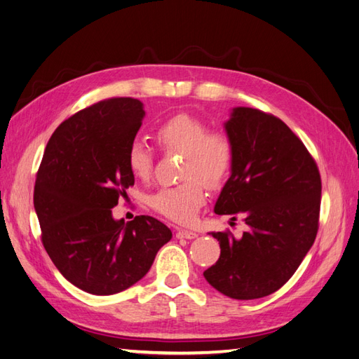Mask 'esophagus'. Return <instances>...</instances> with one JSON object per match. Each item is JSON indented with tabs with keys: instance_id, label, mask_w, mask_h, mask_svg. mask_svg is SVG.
<instances>
[{
	"instance_id": "34e87169",
	"label": "esophagus",
	"mask_w": 359,
	"mask_h": 359,
	"mask_svg": "<svg viewBox=\"0 0 359 359\" xmlns=\"http://www.w3.org/2000/svg\"><path fill=\"white\" fill-rule=\"evenodd\" d=\"M176 236L179 240H194V238H197V233L192 231H185V229H179Z\"/></svg>"
}]
</instances>
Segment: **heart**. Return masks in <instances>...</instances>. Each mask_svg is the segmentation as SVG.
<instances>
[{"instance_id": "b5f03b06", "label": "heart", "mask_w": 359, "mask_h": 359, "mask_svg": "<svg viewBox=\"0 0 359 359\" xmlns=\"http://www.w3.org/2000/svg\"><path fill=\"white\" fill-rule=\"evenodd\" d=\"M156 137L162 149L185 153L180 177L187 180L154 192L149 203L163 217L188 223L206 201L203 182L209 187H218L227 177L233 161L232 144L226 135L209 132L206 123L188 114L174 115L163 121L156 130ZM153 162L149 144L135 140L128 147L127 165L135 177L149 179Z\"/></svg>"}]
</instances>
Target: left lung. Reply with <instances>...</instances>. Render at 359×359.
<instances>
[{
	"label": "left lung",
	"mask_w": 359,
	"mask_h": 359,
	"mask_svg": "<svg viewBox=\"0 0 359 359\" xmlns=\"http://www.w3.org/2000/svg\"><path fill=\"white\" fill-rule=\"evenodd\" d=\"M224 130L233 161L214 210L243 215L249 229L241 238L209 233L222 253L203 276L227 297L261 299L288 282L314 244L320 172L306 147L273 115L233 107Z\"/></svg>",
	"instance_id": "left-lung-1"
}]
</instances>
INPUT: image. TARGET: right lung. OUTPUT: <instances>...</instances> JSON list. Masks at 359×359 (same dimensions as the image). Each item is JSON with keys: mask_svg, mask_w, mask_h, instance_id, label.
Returning <instances> with one entry per match:
<instances>
[{"mask_svg": "<svg viewBox=\"0 0 359 359\" xmlns=\"http://www.w3.org/2000/svg\"><path fill=\"white\" fill-rule=\"evenodd\" d=\"M145 116L136 98H110L63 121L45 147L34 183L42 243L63 278L95 296L124 291L149 273L171 231L149 215L115 219L135 183L127 151Z\"/></svg>", "mask_w": 359, "mask_h": 359, "instance_id": "obj_1", "label": "right lung"}]
</instances>
